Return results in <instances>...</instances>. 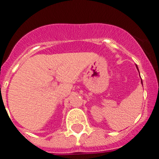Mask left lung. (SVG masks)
Wrapping results in <instances>:
<instances>
[{"mask_svg": "<svg viewBox=\"0 0 159 159\" xmlns=\"http://www.w3.org/2000/svg\"><path fill=\"white\" fill-rule=\"evenodd\" d=\"M136 67H137V68H138V66L136 65ZM141 84H142V80H141ZM142 85H143V84H142Z\"/></svg>", "mask_w": 159, "mask_h": 159, "instance_id": "obj_1", "label": "left lung"}]
</instances>
